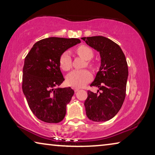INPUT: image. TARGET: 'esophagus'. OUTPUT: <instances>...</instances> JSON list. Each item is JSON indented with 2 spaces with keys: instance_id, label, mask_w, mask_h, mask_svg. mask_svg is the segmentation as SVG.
<instances>
[{
  "instance_id": "1",
  "label": "esophagus",
  "mask_w": 155,
  "mask_h": 155,
  "mask_svg": "<svg viewBox=\"0 0 155 155\" xmlns=\"http://www.w3.org/2000/svg\"><path fill=\"white\" fill-rule=\"evenodd\" d=\"M78 90H79V89H78V88H74V91H75V92H77V91H78Z\"/></svg>"
}]
</instances>
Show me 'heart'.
<instances>
[{"mask_svg": "<svg viewBox=\"0 0 155 155\" xmlns=\"http://www.w3.org/2000/svg\"><path fill=\"white\" fill-rule=\"evenodd\" d=\"M78 55L87 60V65L90 67L94 66V63L90 59L94 56L93 51L91 48L81 45L76 49ZM59 65L63 70H69L72 67V59L69 52H64L59 58ZM92 78V74L88 70H74L70 72L66 77V82L68 85L73 87H81L90 82Z\"/></svg>", "mask_w": 155, "mask_h": 155, "instance_id": "1", "label": "heart"}]
</instances>
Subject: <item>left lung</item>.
Listing matches in <instances>:
<instances>
[{
    "mask_svg": "<svg viewBox=\"0 0 155 155\" xmlns=\"http://www.w3.org/2000/svg\"><path fill=\"white\" fill-rule=\"evenodd\" d=\"M101 56V66L90 86H96V93L87 91L85 101L86 115L94 122H105L121 109L126 96L128 76L124 52L116 43L103 36L81 38Z\"/></svg>",
    "mask_w": 155,
    "mask_h": 155,
    "instance_id": "left-lung-1",
    "label": "left lung"
}]
</instances>
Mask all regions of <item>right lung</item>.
Here are the masks:
<instances>
[{"label":"right lung","mask_w":155,"mask_h":155,"mask_svg":"<svg viewBox=\"0 0 155 155\" xmlns=\"http://www.w3.org/2000/svg\"><path fill=\"white\" fill-rule=\"evenodd\" d=\"M79 43L77 38H45L34 44L25 57L22 91L31 111L41 121L58 123L64 118L74 91L70 87L57 88L64 81L59 58Z\"/></svg>","instance_id":"right-lung-1"}]
</instances>
